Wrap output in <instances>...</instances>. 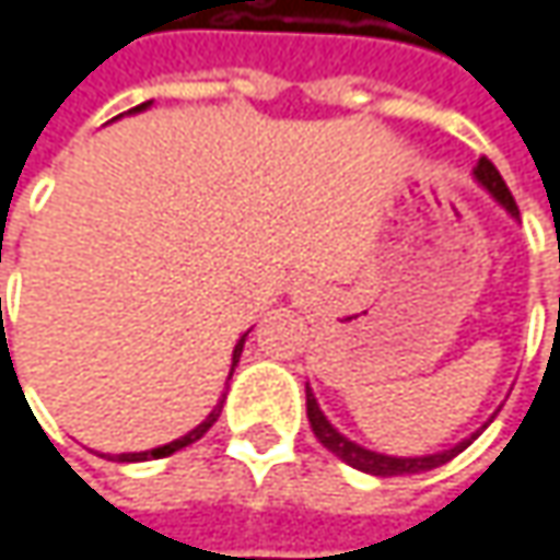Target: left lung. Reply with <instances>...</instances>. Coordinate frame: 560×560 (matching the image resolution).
Here are the masks:
<instances>
[{
	"instance_id": "obj_1",
	"label": "left lung",
	"mask_w": 560,
	"mask_h": 560,
	"mask_svg": "<svg viewBox=\"0 0 560 560\" xmlns=\"http://www.w3.org/2000/svg\"><path fill=\"white\" fill-rule=\"evenodd\" d=\"M472 179L482 185L486 191H489L491 198L501 205V208L508 210L514 220H520V210H517V201H514V195H511V188L504 185V179H501V173L494 170V163L491 160H479L476 163V170H472ZM305 409H308V422H312V432H315V438L322 441L324 447L334 454V457H340V460L347 463V466H352V469H359V472H369V476H381V479H387V476H409V472H429V469H434V466H444L447 460H454L460 451H466L472 441H476V434L482 432H472L469 438H463V441H457L454 447H447V451H438V454H422V457H390V454H377V451H369V447H362V444H355V441H350L343 432H337L330 422H327V416L322 412V406H318V400H315V394H312V387L305 384Z\"/></svg>"
}]
</instances>
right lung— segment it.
Segmentation results:
<instances>
[{
    "label": "right lung",
    "instance_id": "1",
    "mask_svg": "<svg viewBox=\"0 0 560 560\" xmlns=\"http://www.w3.org/2000/svg\"><path fill=\"white\" fill-rule=\"evenodd\" d=\"M148 106H151V100H148V103H141V106H135V109H128V113H141V109H148ZM245 337H248V334H242V337H238V343L233 347V369L238 365V355H242V347H245ZM233 369H230V377H233ZM223 397H226V394H223ZM220 409H223V400H220V404L210 409L208 419H205L201 425H195L191 432L183 434V438H176V441H170V444H163V447H154V451H138V454H116L113 460L141 463V460H160V457H170V454L183 451V447H188V444H195L198 438H205L210 425H213V422L220 419Z\"/></svg>",
    "mask_w": 560,
    "mask_h": 560
}]
</instances>
